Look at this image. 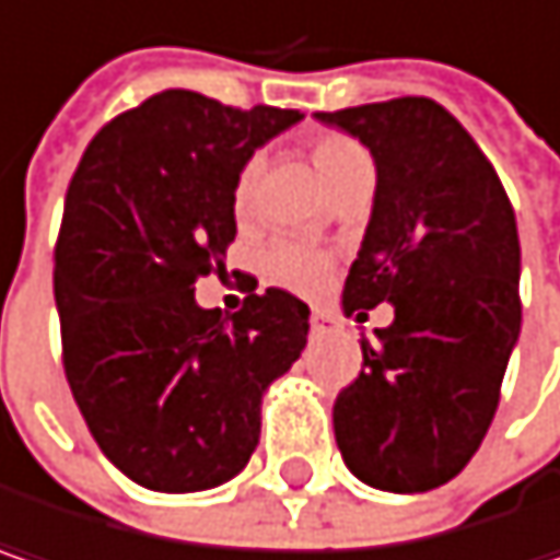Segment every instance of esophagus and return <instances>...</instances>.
I'll use <instances>...</instances> for the list:
<instances>
[{
	"label": "esophagus",
	"instance_id": "1",
	"mask_svg": "<svg viewBox=\"0 0 560 560\" xmlns=\"http://www.w3.org/2000/svg\"><path fill=\"white\" fill-rule=\"evenodd\" d=\"M311 330L317 332V336H324V332H336L339 330V320L332 317L330 311H314V314H311Z\"/></svg>",
	"mask_w": 560,
	"mask_h": 560
}]
</instances>
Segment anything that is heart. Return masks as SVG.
<instances>
[{"label":"heart","instance_id":"1","mask_svg":"<svg viewBox=\"0 0 560 560\" xmlns=\"http://www.w3.org/2000/svg\"><path fill=\"white\" fill-rule=\"evenodd\" d=\"M311 163L320 173L327 188H332L342 178H349L352 173L372 170V160H369L365 147L359 140H352L346 133H332V130L311 137ZM259 173H262V156H249L240 166L236 178H233L230 205H233L236 218H243L249 211ZM330 269L332 259L327 253H320L314 246H304V243H294V240L272 243L266 249V256H262L266 279L288 288V291H301V294H317L327 284V279H330Z\"/></svg>","mask_w":560,"mask_h":560}]
</instances>
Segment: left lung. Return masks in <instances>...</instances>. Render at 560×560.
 I'll list each match as a JSON object with an SVG mask.
<instances>
[{
	"label": "left lung",
	"mask_w": 560,
	"mask_h": 560,
	"mask_svg": "<svg viewBox=\"0 0 560 560\" xmlns=\"http://www.w3.org/2000/svg\"><path fill=\"white\" fill-rule=\"evenodd\" d=\"M314 118L359 137L378 170L342 311L365 320L394 304L332 404L336 445L359 481L423 493L471 462L497 413L523 324L516 214L481 147L432 98Z\"/></svg>",
	"instance_id": "obj_1"
}]
</instances>
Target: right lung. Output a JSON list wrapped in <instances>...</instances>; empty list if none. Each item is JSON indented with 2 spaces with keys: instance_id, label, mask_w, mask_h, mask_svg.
Instances as JSON below:
<instances>
[{
  "instance_id": "1",
  "label": "right lung",
  "mask_w": 560,
  "mask_h": 560,
  "mask_svg": "<svg viewBox=\"0 0 560 560\" xmlns=\"http://www.w3.org/2000/svg\"><path fill=\"white\" fill-rule=\"evenodd\" d=\"M301 112L166 89L92 137L54 249L63 372L105 458L160 493L240 475L259 445L266 387L307 346L311 307L281 288L236 314L195 281L224 272L233 178Z\"/></svg>"
}]
</instances>
